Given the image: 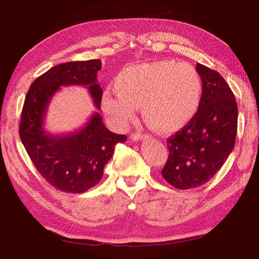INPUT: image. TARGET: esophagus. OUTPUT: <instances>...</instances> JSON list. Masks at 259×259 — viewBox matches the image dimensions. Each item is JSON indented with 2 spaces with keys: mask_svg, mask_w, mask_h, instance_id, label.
Returning a JSON list of instances; mask_svg holds the SVG:
<instances>
[{
  "mask_svg": "<svg viewBox=\"0 0 259 259\" xmlns=\"http://www.w3.org/2000/svg\"><path fill=\"white\" fill-rule=\"evenodd\" d=\"M150 137L148 135H143V134H134L131 135V139L135 141H139V140H144V139H149Z\"/></svg>",
  "mask_w": 259,
  "mask_h": 259,
  "instance_id": "1",
  "label": "esophagus"
}]
</instances>
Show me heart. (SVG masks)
<instances>
[{"mask_svg": "<svg viewBox=\"0 0 259 259\" xmlns=\"http://www.w3.org/2000/svg\"><path fill=\"white\" fill-rule=\"evenodd\" d=\"M116 95L105 93L103 112L124 128L136 108H143L147 124L160 134H175L191 123L203 99V80L194 66L170 59L129 65L113 79Z\"/></svg>", "mask_w": 259, "mask_h": 259, "instance_id": "heart-1", "label": "heart"}]
</instances>
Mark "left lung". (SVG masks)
<instances>
[{"mask_svg":"<svg viewBox=\"0 0 259 259\" xmlns=\"http://www.w3.org/2000/svg\"><path fill=\"white\" fill-rule=\"evenodd\" d=\"M203 80V99L195 118L167 139L169 156L161 175L180 190L205 184L235 147L238 106L225 78L197 63Z\"/></svg>","mask_w":259,"mask_h":259,"instance_id":"obj_1","label":"left lung"}]
</instances>
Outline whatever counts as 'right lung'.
Returning a JSON list of instances; mask_svg holds the SVG:
<instances>
[{
    "label": "right lung",
    "instance_id": "add662e5",
    "mask_svg": "<svg viewBox=\"0 0 259 259\" xmlns=\"http://www.w3.org/2000/svg\"><path fill=\"white\" fill-rule=\"evenodd\" d=\"M101 64L91 59L55 66L34 80L24 100L19 129L24 148L44 179L67 193H83L98 184L115 145L126 139L108 130L99 112L72 133L52 135L45 130L48 105L62 86H85L101 109L103 91L96 80Z\"/></svg>",
    "mask_w": 259,
    "mask_h": 259
}]
</instances>
